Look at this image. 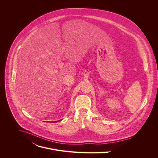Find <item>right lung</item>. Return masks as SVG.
<instances>
[{
	"label": "right lung",
	"instance_id": "right-lung-1",
	"mask_svg": "<svg viewBox=\"0 0 158 158\" xmlns=\"http://www.w3.org/2000/svg\"><path fill=\"white\" fill-rule=\"evenodd\" d=\"M59 121H60V120H59ZM56 122H57V121H56V122H53V123H56Z\"/></svg>",
	"mask_w": 158,
	"mask_h": 158
}]
</instances>
